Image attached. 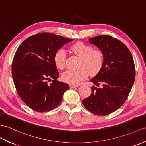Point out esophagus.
Returning a JSON list of instances; mask_svg holds the SVG:
<instances>
[{
  "mask_svg": "<svg viewBox=\"0 0 146 146\" xmlns=\"http://www.w3.org/2000/svg\"><path fill=\"white\" fill-rule=\"evenodd\" d=\"M70 88L71 89H72V88H77V87H78V85H75V84H70Z\"/></svg>",
  "mask_w": 146,
  "mask_h": 146,
  "instance_id": "34e87169",
  "label": "esophagus"
}]
</instances>
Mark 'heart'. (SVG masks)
<instances>
[{
	"mask_svg": "<svg viewBox=\"0 0 146 146\" xmlns=\"http://www.w3.org/2000/svg\"><path fill=\"white\" fill-rule=\"evenodd\" d=\"M72 52L80 57L76 70H67L63 73L62 80L70 84H78L85 80L90 74L95 76L102 69L104 64V55L101 50L93 49V46L83 42H77L71 47ZM54 63L59 69H63L66 65V54L62 48L58 50L53 57Z\"/></svg>",
	"mask_w": 146,
	"mask_h": 146,
	"instance_id": "heart-1",
	"label": "heart"
}]
</instances>
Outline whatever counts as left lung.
<instances>
[{
    "instance_id": "1",
    "label": "left lung",
    "mask_w": 146,
    "mask_h": 146,
    "mask_svg": "<svg viewBox=\"0 0 146 146\" xmlns=\"http://www.w3.org/2000/svg\"><path fill=\"white\" fill-rule=\"evenodd\" d=\"M89 42L104 55L102 69L91 79V95L83 100L86 109L98 116H106L123 105L135 81L133 56L124 44L109 35H98Z\"/></svg>"
}]
</instances>
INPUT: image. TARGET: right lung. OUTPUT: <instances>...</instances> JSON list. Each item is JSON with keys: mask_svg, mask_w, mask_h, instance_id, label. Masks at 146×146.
<instances>
[{"mask_svg": "<svg viewBox=\"0 0 146 146\" xmlns=\"http://www.w3.org/2000/svg\"><path fill=\"white\" fill-rule=\"evenodd\" d=\"M72 40L40 33L25 40L16 51L12 65L13 82L20 98L33 111L43 113L55 109L70 89L68 84L57 80L59 73L53 57L58 50Z\"/></svg>", "mask_w": 146, "mask_h": 146, "instance_id": "right-lung-1", "label": "right lung"}]
</instances>
